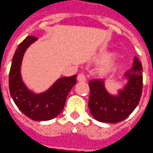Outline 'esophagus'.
Instances as JSON below:
<instances>
[{
    "label": "esophagus",
    "instance_id": "1",
    "mask_svg": "<svg viewBox=\"0 0 153 153\" xmlns=\"http://www.w3.org/2000/svg\"><path fill=\"white\" fill-rule=\"evenodd\" d=\"M77 81H79V82H85V81H86V76H85V75L82 74V73L79 74L78 76H77Z\"/></svg>",
    "mask_w": 153,
    "mask_h": 153
}]
</instances>
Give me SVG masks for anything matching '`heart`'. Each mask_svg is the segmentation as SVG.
Segmentation results:
<instances>
[{
  "label": "heart",
  "instance_id": "1",
  "mask_svg": "<svg viewBox=\"0 0 153 153\" xmlns=\"http://www.w3.org/2000/svg\"><path fill=\"white\" fill-rule=\"evenodd\" d=\"M111 52H102L98 55V60L103 61L98 66V75L102 76H106L115 72L121 65L120 61L115 57H112Z\"/></svg>",
  "mask_w": 153,
  "mask_h": 153
}]
</instances>
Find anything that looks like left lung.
<instances>
[{"mask_svg":"<svg viewBox=\"0 0 153 153\" xmlns=\"http://www.w3.org/2000/svg\"><path fill=\"white\" fill-rule=\"evenodd\" d=\"M122 82H126L124 87L116 94H111L103 80L89 81L88 107L96 120L110 124L120 122L138 105L142 92V65L137 57L134 58L132 68L127 71Z\"/></svg>","mask_w":153,"mask_h":153,"instance_id":"1","label":"left lung"}]
</instances>
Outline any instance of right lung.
Instances as JSON below:
<instances>
[{"instance_id": "1", "label": "right lung", "mask_w": 153, "mask_h": 153, "mask_svg": "<svg viewBox=\"0 0 153 153\" xmlns=\"http://www.w3.org/2000/svg\"><path fill=\"white\" fill-rule=\"evenodd\" d=\"M37 40L35 37L28 36L17 48L10 69L9 89L14 103L26 116L35 121H46L63 110L67 95L76 83V75L58 78L41 93L29 88L22 76V63L27 48Z\"/></svg>"}]
</instances>
